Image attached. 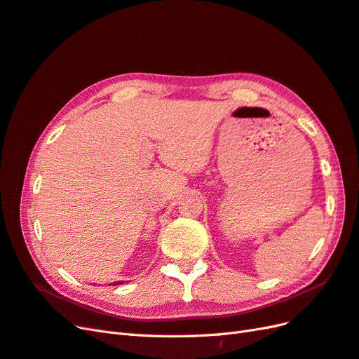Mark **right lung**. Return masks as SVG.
<instances>
[{
  "instance_id": "add662e5",
  "label": "right lung",
  "mask_w": 359,
  "mask_h": 359,
  "mask_svg": "<svg viewBox=\"0 0 359 359\" xmlns=\"http://www.w3.org/2000/svg\"><path fill=\"white\" fill-rule=\"evenodd\" d=\"M116 285H121V281H116Z\"/></svg>"
}]
</instances>
